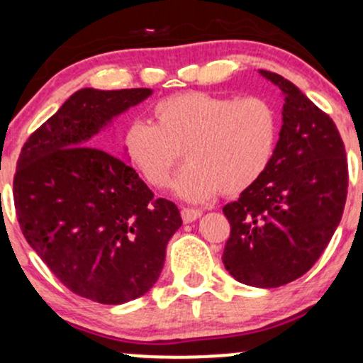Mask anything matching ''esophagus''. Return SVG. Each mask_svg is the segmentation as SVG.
I'll list each match as a JSON object with an SVG mask.
<instances>
[{
    "mask_svg": "<svg viewBox=\"0 0 363 363\" xmlns=\"http://www.w3.org/2000/svg\"><path fill=\"white\" fill-rule=\"evenodd\" d=\"M181 215H182V220H184L186 223H191V222H194V220H198L199 216L203 215V211L198 210V208H182Z\"/></svg>",
    "mask_w": 363,
    "mask_h": 363,
    "instance_id": "obj_1",
    "label": "esophagus"
}]
</instances>
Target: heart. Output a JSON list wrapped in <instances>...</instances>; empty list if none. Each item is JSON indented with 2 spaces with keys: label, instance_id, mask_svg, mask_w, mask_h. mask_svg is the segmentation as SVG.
Segmentation results:
<instances>
[{
  "label": "heart",
  "instance_id": "obj_1",
  "mask_svg": "<svg viewBox=\"0 0 363 363\" xmlns=\"http://www.w3.org/2000/svg\"><path fill=\"white\" fill-rule=\"evenodd\" d=\"M153 116L155 124L136 119L124 129V157L150 186L162 189L184 150L189 165L174 189L187 201L249 189L268 169L277 147V109L257 95L182 91L158 101Z\"/></svg>",
  "mask_w": 363,
  "mask_h": 363
}]
</instances>
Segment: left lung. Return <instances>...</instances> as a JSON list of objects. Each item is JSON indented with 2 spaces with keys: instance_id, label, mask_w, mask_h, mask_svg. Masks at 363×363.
<instances>
[{
  "instance_id": "left-lung-1",
  "label": "left lung",
  "mask_w": 363,
  "mask_h": 363,
  "mask_svg": "<svg viewBox=\"0 0 363 363\" xmlns=\"http://www.w3.org/2000/svg\"><path fill=\"white\" fill-rule=\"evenodd\" d=\"M285 95L283 126L268 169L223 206L230 237L223 264L237 281L277 289L306 274L338 227L348 162L338 128L294 83L261 69Z\"/></svg>"
}]
</instances>
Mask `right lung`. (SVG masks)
I'll return each instance as SVG.
<instances>
[{"instance_id": "obj_1", "label": "right lung", "mask_w": 363, "mask_h": 363, "mask_svg": "<svg viewBox=\"0 0 363 363\" xmlns=\"http://www.w3.org/2000/svg\"><path fill=\"white\" fill-rule=\"evenodd\" d=\"M150 89H82L25 141L13 177L16 218L30 247L73 294L118 306L160 277L182 225L124 160L94 136Z\"/></svg>"}]
</instances>
